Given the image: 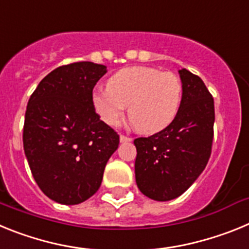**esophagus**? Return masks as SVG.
I'll return each mask as SVG.
<instances>
[{"label":"esophagus","mask_w":249,"mask_h":249,"mask_svg":"<svg viewBox=\"0 0 249 249\" xmlns=\"http://www.w3.org/2000/svg\"><path fill=\"white\" fill-rule=\"evenodd\" d=\"M120 141H121V142H131L132 138L127 137V136H124V135H121L120 136Z\"/></svg>","instance_id":"1"}]
</instances>
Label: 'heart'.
Masks as SVG:
<instances>
[{"instance_id":"obj_1","label":"heart","mask_w":249,"mask_h":249,"mask_svg":"<svg viewBox=\"0 0 249 249\" xmlns=\"http://www.w3.org/2000/svg\"><path fill=\"white\" fill-rule=\"evenodd\" d=\"M182 93L177 74L135 66L116 72L108 80V87L94 91L92 105L108 126H117L128 107L136 128L151 135L173 122L181 107Z\"/></svg>"}]
</instances>
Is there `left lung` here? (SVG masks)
Instances as JSON below:
<instances>
[{
    "label": "left lung",
    "instance_id": "obj_1",
    "mask_svg": "<svg viewBox=\"0 0 249 249\" xmlns=\"http://www.w3.org/2000/svg\"><path fill=\"white\" fill-rule=\"evenodd\" d=\"M182 102L173 122L135 140L136 183L148 198L166 202L186 192L206 168L214 124L212 94L198 76L182 68Z\"/></svg>",
    "mask_w": 249,
    "mask_h": 249
}]
</instances>
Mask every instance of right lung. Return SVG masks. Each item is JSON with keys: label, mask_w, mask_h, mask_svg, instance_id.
Returning a JSON list of instances; mask_svg holds the SVG:
<instances>
[{"label": "right lung", "mask_w": 249, "mask_h": 249, "mask_svg": "<svg viewBox=\"0 0 249 249\" xmlns=\"http://www.w3.org/2000/svg\"><path fill=\"white\" fill-rule=\"evenodd\" d=\"M107 67L74 62L48 73L27 103L23 149L48 198L78 204L97 192L120 136L96 113L92 91Z\"/></svg>", "instance_id": "right-lung-1"}]
</instances>
